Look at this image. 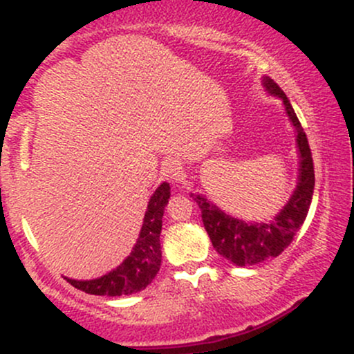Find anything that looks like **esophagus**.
I'll return each mask as SVG.
<instances>
[{"label": "esophagus", "instance_id": "esophagus-1", "mask_svg": "<svg viewBox=\"0 0 354 354\" xmlns=\"http://www.w3.org/2000/svg\"><path fill=\"white\" fill-rule=\"evenodd\" d=\"M163 173L166 180L171 183H180L183 180V176H185L181 165L176 163V161H168V163L163 166Z\"/></svg>", "mask_w": 354, "mask_h": 354}]
</instances>
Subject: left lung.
<instances>
[{
    "label": "left lung",
    "mask_w": 354,
    "mask_h": 354,
    "mask_svg": "<svg viewBox=\"0 0 354 354\" xmlns=\"http://www.w3.org/2000/svg\"><path fill=\"white\" fill-rule=\"evenodd\" d=\"M263 86L271 96H276L283 101L286 115L290 118L291 124L295 126L299 168L298 183H296L290 201L270 221L258 223L243 221V219L226 214L214 203L208 201L206 196L191 193L193 200L200 206L203 225L208 231L214 250L236 266L258 265L265 259L281 254L293 241L296 231L301 228L304 219H306L313 200V189H315V168H313L311 149L290 100L270 76H263Z\"/></svg>",
    "instance_id": "8db88e82"
}]
</instances>
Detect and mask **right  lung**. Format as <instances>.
<instances>
[{
  "mask_svg": "<svg viewBox=\"0 0 354 354\" xmlns=\"http://www.w3.org/2000/svg\"><path fill=\"white\" fill-rule=\"evenodd\" d=\"M169 196H171L169 185L161 183L149 198L136 245L120 266L100 278L84 279V281L66 278L68 283L84 293L98 296H123L145 290L153 281L161 266L160 234Z\"/></svg>",
  "mask_w": 354,
  "mask_h": 354,
  "instance_id": "obj_1",
  "label": "right lung"
}]
</instances>
